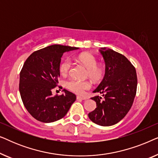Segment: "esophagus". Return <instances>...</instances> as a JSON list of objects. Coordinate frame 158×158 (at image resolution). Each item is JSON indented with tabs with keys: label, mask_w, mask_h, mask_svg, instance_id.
Masks as SVG:
<instances>
[{
	"label": "esophagus",
	"mask_w": 158,
	"mask_h": 158,
	"mask_svg": "<svg viewBox=\"0 0 158 158\" xmlns=\"http://www.w3.org/2000/svg\"><path fill=\"white\" fill-rule=\"evenodd\" d=\"M77 99H81V100H86V99H87V98H86V97H83V96H77Z\"/></svg>",
	"instance_id": "34e87169"
}]
</instances>
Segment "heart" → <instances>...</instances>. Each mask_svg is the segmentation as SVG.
<instances>
[{
	"mask_svg": "<svg viewBox=\"0 0 158 158\" xmlns=\"http://www.w3.org/2000/svg\"><path fill=\"white\" fill-rule=\"evenodd\" d=\"M77 60L87 68V75L93 81H98L104 76V66L101 64H97L96 58L91 54L82 53L77 56ZM71 66H72V62L70 59L67 58L64 60L60 65V73L63 75L68 74ZM65 86L71 91L81 94L85 90L90 88V85L87 81H80L75 79H70L65 83Z\"/></svg>",
	"mask_w": 158,
	"mask_h": 158,
	"instance_id": "b5f03b06",
	"label": "heart"
}]
</instances>
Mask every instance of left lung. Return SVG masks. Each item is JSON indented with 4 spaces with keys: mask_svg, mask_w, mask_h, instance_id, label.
Masks as SVG:
<instances>
[{
    "mask_svg": "<svg viewBox=\"0 0 158 158\" xmlns=\"http://www.w3.org/2000/svg\"><path fill=\"white\" fill-rule=\"evenodd\" d=\"M106 63L103 81L94 93L103 96L91 98L96 103L94 111L88 117L95 124L109 127L117 124L130 110L137 91L136 70L128 59L113 49L101 47L99 49Z\"/></svg>",
    "mask_w": 158,
    "mask_h": 158,
    "instance_id": "obj_1",
    "label": "left lung"
}]
</instances>
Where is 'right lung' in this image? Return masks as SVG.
Instances as JSON below:
<instances>
[{"instance_id": "1", "label": "right lung", "mask_w": 158, "mask_h": 158, "mask_svg": "<svg viewBox=\"0 0 158 158\" xmlns=\"http://www.w3.org/2000/svg\"><path fill=\"white\" fill-rule=\"evenodd\" d=\"M79 49L54 44L34 52L26 60L20 73L19 91L28 112L44 123L63 118L76 100V96L65 89L60 96H53L57 86L62 55Z\"/></svg>"}]
</instances>
